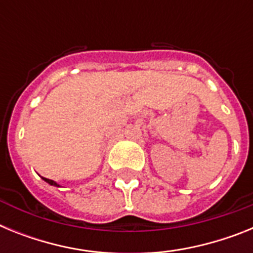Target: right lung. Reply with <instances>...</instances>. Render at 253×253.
<instances>
[{"instance_id":"obj_1","label":"right lung","mask_w":253,"mask_h":253,"mask_svg":"<svg viewBox=\"0 0 253 253\" xmlns=\"http://www.w3.org/2000/svg\"><path fill=\"white\" fill-rule=\"evenodd\" d=\"M43 180H44V181H46V182H48V184L53 185V186H59V185H58L57 182H54V181H53V180H49V178H45V177H43Z\"/></svg>"}]
</instances>
